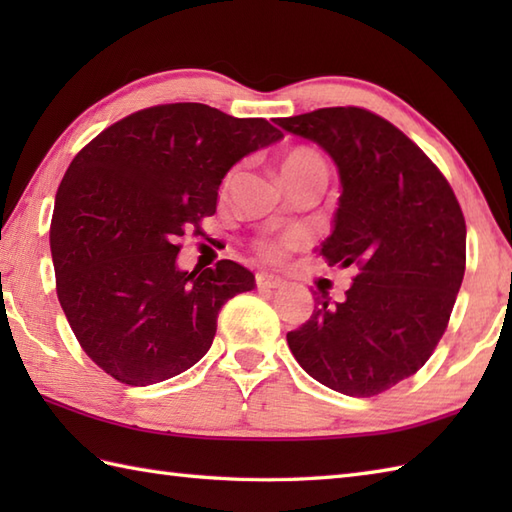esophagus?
I'll use <instances>...</instances> for the list:
<instances>
[{
	"instance_id": "esophagus-1",
	"label": "esophagus",
	"mask_w": 512,
	"mask_h": 512,
	"mask_svg": "<svg viewBox=\"0 0 512 512\" xmlns=\"http://www.w3.org/2000/svg\"><path fill=\"white\" fill-rule=\"evenodd\" d=\"M284 284H286V281L281 279V277H277V275H268V273H259L257 275V286L262 288V290H277V288H281Z\"/></svg>"
}]
</instances>
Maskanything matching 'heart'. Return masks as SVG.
Wrapping results in <instances>:
<instances>
[{"label": "heart", "instance_id": "obj_1", "mask_svg": "<svg viewBox=\"0 0 512 512\" xmlns=\"http://www.w3.org/2000/svg\"><path fill=\"white\" fill-rule=\"evenodd\" d=\"M310 160H321V158L310 149H295V151H290L284 160H281V167L299 165V162H310ZM295 242H297V237H286V239H281V242H264L262 250L270 257H277V255H281V250L284 248L295 246Z\"/></svg>", "mask_w": 512, "mask_h": 512}]
</instances>
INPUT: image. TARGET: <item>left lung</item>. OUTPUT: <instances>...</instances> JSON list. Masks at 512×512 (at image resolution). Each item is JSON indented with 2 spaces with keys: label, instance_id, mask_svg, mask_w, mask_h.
<instances>
[{
  "label": "left lung",
  "instance_id": "1",
  "mask_svg": "<svg viewBox=\"0 0 512 512\" xmlns=\"http://www.w3.org/2000/svg\"><path fill=\"white\" fill-rule=\"evenodd\" d=\"M277 125L334 160L341 195L319 253L330 266L358 268L343 301L321 292L288 347L321 385L376 396L416 374L447 330L466 264L462 209L424 151L361 107H323Z\"/></svg>",
  "mask_w": 512,
  "mask_h": 512
}]
</instances>
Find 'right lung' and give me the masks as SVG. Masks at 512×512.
I'll list each match as a JSON object with an SVG mask.
<instances>
[{"instance_id": "obj_1", "label": "right lung", "mask_w": 512, "mask_h": 512, "mask_svg": "<svg viewBox=\"0 0 512 512\" xmlns=\"http://www.w3.org/2000/svg\"><path fill=\"white\" fill-rule=\"evenodd\" d=\"M281 138L264 118L171 103L123 118L74 156L50 250L61 308L103 372L145 387L209 352L220 308L255 275L231 259L180 270L178 239L215 213L235 162Z\"/></svg>"}]
</instances>
